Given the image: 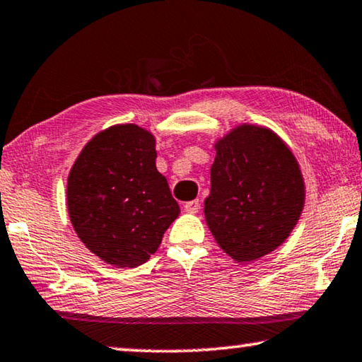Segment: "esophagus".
<instances>
[{
    "label": "esophagus",
    "mask_w": 362,
    "mask_h": 362,
    "mask_svg": "<svg viewBox=\"0 0 362 362\" xmlns=\"http://www.w3.org/2000/svg\"><path fill=\"white\" fill-rule=\"evenodd\" d=\"M183 208H185L187 212H190V214H194V212H198V209L202 208V203H199V199H193V202L185 203Z\"/></svg>",
    "instance_id": "obj_1"
}]
</instances>
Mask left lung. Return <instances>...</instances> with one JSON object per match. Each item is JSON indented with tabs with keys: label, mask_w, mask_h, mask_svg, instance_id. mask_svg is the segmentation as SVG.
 <instances>
[{
	"label": "left lung",
	"mask_w": 362,
	"mask_h": 362,
	"mask_svg": "<svg viewBox=\"0 0 362 362\" xmlns=\"http://www.w3.org/2000/svg\"><path fill=\"white\" fill-rule=\"evenodd\" d=\"M214 148L206 223L232 259L256 261L279 248L300 219V165L284 140L259 125H238Z\"/></svg>",
	"instance_id": "1"
}]
</instances>
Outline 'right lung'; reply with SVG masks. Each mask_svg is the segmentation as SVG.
<instances>
[{"label": "right lung", "instance_id": "1", "mask_svg": "<svg viewBox=\"0 0 362 362\" xmlns=\"http://www.w3.org/2000/svg\"><path fill=\"white\" fill-rule=\"evenodd\" d=\"M67 211L87 248L107 264L136 267L156 253L180 214L156 169V140L135 124L96 134L67 177Z\"/></svg>", "mask_w": 362, "mask_h": 362}]
</instances>
